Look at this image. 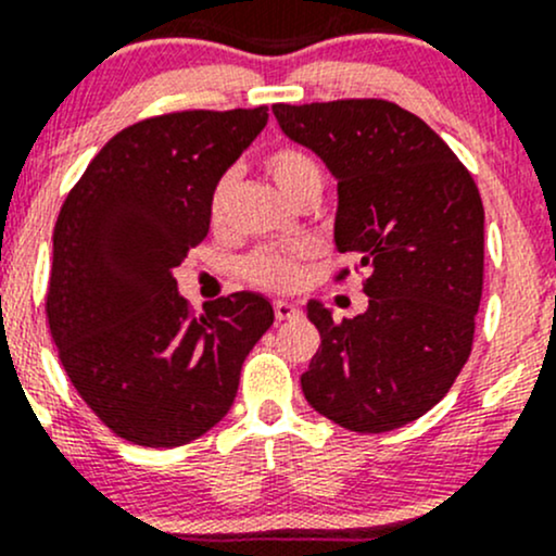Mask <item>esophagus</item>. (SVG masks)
<instances>
[{
  "mask_svg": "<svg viewBox=\"0 0 556 556\" xmlns=\"http://www.w3.org/2000/svg\"><path fill=\"white\" fill-rule=\"evenodd\" d=\"M273 309H276L278 320H291V318H296V315H300V307H296V304H291V302H286V300L273 302Z\"/></svg>",
  "mask_w": 556,
  "mask_h": 556,
  "instance_id": "esophagus-1",
  "label": "esophagus"
}]
</instances>
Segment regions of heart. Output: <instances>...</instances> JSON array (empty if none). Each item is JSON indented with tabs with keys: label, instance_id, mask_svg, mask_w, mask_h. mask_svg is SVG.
Returning a JSON list of instances; mask_svg holds the SVG:
<instances>
[{
	"label": "heart",
	"instance_id": "b5f03b06",
	"mask_svg": "<svg viewBox=\"0 0 556 556\" xmlns=\"http://www.w3.org/2000/svg\"><path fill=\"white\" fill-rule=\"evenodd\" d=\"M262 164H265V172L289 201L300 199L307 190H318V193L324 190V166L302 146L273 148ZM232 190H236V172L219 175L212 193H208V217H212L214 225H223L225 217H228ZM304 256H307V249L302 247L256 249L254 254L243 260V276L252 280L254 286H262V289L291 291L300 283Z\"/></svg>",
	"mask_w": 556,
	"mask_h": 556
}]
</instances>
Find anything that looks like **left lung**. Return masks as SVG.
<instances>
[{
  "label": "left lung",
  "mask_w": 556,
  "mask_h": 556,
  "mask_svg": "<svg viewBox=\"0 0 556 556\" xmlns=\"http://www.w3.org/2000/svg\"><path fill=\"white\" fill-rule=\"evenodd\" d=\"M273 113L337 177L333 241L368 270L363 315L333 320L307 304L320 348L302 392L350 432H390L434 408L469 361L485 262L480 190L443 137L390 100Z\"/></svg>",
  "instance_id": "1"
}]
</instances>
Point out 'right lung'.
<instances>
[{
    "instance_id": "right-lung-1",
    "label": "right lung",
    "mask_w": 556,
    "mask_h": 556,
    "mask_svg": "<svg viewBox=\"0 0 556 556\" xmlns=\"http://www.w3.org/2000/svg\"><path fill=\"white\" fill-rule=\"evenodd\" d=\"M267 124V105L177 111L122 129L65 195L47 320L81 400L118 438L177 447L230 410L273 326L238 291L193 315L172 273L208 232V193Z\"/></svg>"
}]
</instances>
